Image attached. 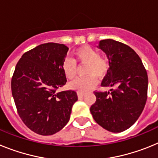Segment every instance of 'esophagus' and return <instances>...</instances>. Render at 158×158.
Returning <instances> with one entry per match:
<instances>
[{"label": "esophagus", "instance_id": "obj_1", "mask_svg": "<svg viewBox=\"0 0 158 158\" xmlns=\"http://www.w3.org/2000/svg\"><path fill=\"white\" fill-rule=\"evenodd\" d=\"M77 96H78V99H82L84 96H85V94H84V93H77Z\"/></svg>", "mask_w": 158, "mask_h": 158}]
</instances>
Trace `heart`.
I'll return each instance as SVG.
<instances>
[{
    "instance_id": "b5f03b06",
    "label": "heart",
    "mask_w": 158,
    "mask_h": 158,
    "mask_svg": "<svg viewBox=\"0 0 158 158\" xmlns=\"http://www.w3.org/2000/svg\"><path fill=\"white\" fill-rule=\"evenodd\" d=\"M75 61L65 59L62 65V69L65 77L73 80L77 75L76 62L86 65V77L77 79L69 84V87L80 93H85L95 88L98 83L96 77L104 78L110 69L108 58L100 54L96 49L91 46H82L73 51Z\"/></svg>"
}]
</instances>
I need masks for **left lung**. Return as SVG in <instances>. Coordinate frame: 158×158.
Wrapping results in <instances>:
<instances>
[{"label": "left lung", "mask_w": 158, "mask_h": 158, "mask_svg": "<svg viewBox=\"0 0 158 158\" xmlns=\"http://www.w3.org/2000/svg\"><path fill=\"white\" fill-rule=\"evenodd\" d=\"M110 69L101 85L110 92L95 91L90 107L94 120L114 133L126 131L139 118L147 100L148 76L142 60L129 46L113 40H101Z\"/></svg>", "instance_id": "left-lung-1"}]
</instances>
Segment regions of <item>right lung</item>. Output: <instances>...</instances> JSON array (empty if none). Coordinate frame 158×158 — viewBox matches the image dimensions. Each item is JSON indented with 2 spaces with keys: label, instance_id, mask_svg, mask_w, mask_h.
Wrapping results in <instances>:
<instances>
[{
  "label": "right lung",
  "instance_id": "1",
  "mask_svg": "<svg viewBox=\"0 0 158 158\" xmlns=\"http://www.w3.org/2000/svg\"><path fill=\"white\" fill-rule=\"evenodd\" d=\"M69 48L43 43L25 52L11 81L16 110L23 123L35 133L51 135L62 130L77 100L74 90L59 91L66 83L62 65Z\"/></svg>",
  "mask_w": 158,
  "mask_h": 158
}]
</instances>
